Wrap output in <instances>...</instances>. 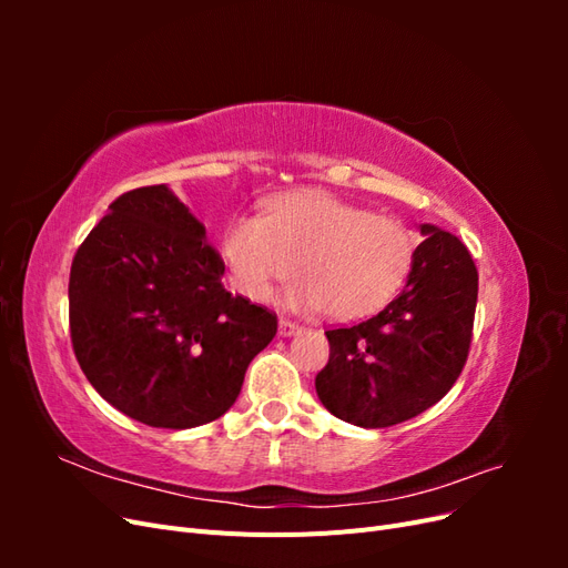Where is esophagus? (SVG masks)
Segmentation results:
<instances>
[{"label": "esophagus", "instance_id": "1", "mask_svg": "<svg viewBox=\"0 0 568 568\" xmlns=\"http://www.w3.org/2000/svg\"><path fill=\"white\" fill-rule=\"evenodd\" d=\"M301 329H303V326L296 324V322H291L286 317L280 320V336H296Z\"/></svg>", "mask_w": 568, "mask_h": 568}]
</instances>
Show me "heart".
<instances>
[{
  "instance_id": "obj_1",
  "label": "heart",
  "mask_w": 568,
  "mask_h": 568,
  "mask_svg": "<svg viewBox=\"0 0 568 568\" xmlns=\"http://www.w3.org/2000/svg\"><path fill=\"white\" fill-rule=\"evenodd\" d=\"M415 236L400 220L322 189L280 194L265 215H242L222 236V257L239 294L270 301L296 267L282 303L291 311L329 307L336 320L367 317L398 294L415 261Z\"/></svg>"
}]
</instances>
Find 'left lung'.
Returning a JSON list of instances; mask_svg holds the SVG:
<instances>
[{
  "label": "left lung",
  "instance_id": "obj_1",
  "mask_svg": "<svg viewBox=\"0 0 568 568\" xmlns=\"http://www.w3.org/2000/svg\"><path fill=\"white\" fill-rule=\"evenodd\" d=\"M403 294L379 315L326 332L329 363L315 376L322 405L334 417L384 428L436 405L467 363L478 296V272L459 239L419 225Z\"/></svg>",
  "mask_w": 568,
  "mask_h": 568
}]
</instances>
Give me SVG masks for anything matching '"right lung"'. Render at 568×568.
I'll list each match as a JSON object with an SVG mask.
<instances>
[{"label":"right lung","instance_id":"right-lung-1","mask_svg":"<svg viewBox=\"0 0 568 568\" xmlns=\"http://www.w3.org/2000/svg\"><path fill=\"white\" fill-rule=\"evenodd\" d=\"M225 263L168 184L132 189L78 248L71 338L97 393L156 428H194L234 405L277 315L222 286Z\"/></svg>","mask_w":568,"mask_h":568}]
</instances>
